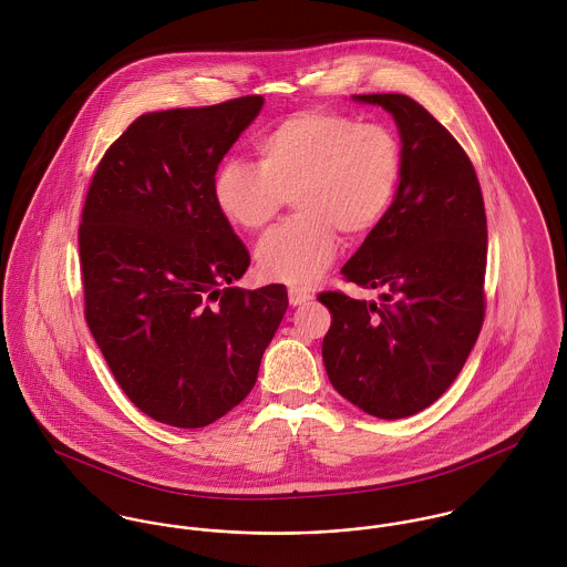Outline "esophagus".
<instances>
[{
	"label": "esophagus",
	"mask_w": 567,
	"mask_h": 567,
	"mask_svg": "<svg viewBox=\"0 0 567 567\" xmlns=\"http://www.w3.org/2000/svg\"><path fill=\"white\" fill-rule=\"evenodd\" d=\"M288 299H290V306L297 308V306H306L308 301H312L315 295L308 292V290H301V288H290L288 290Z\"/></svg>",
	"instance_id": "obj_1"
}]
</instances>
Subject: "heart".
<instances>
[{"instance_id":"b5f03b06","label":"heart","mask_w":567,"mask_h":567,"mask_svg":"<svg viewBox=\"0 0 567 567\" xmlns=\"http://www.w3.org/2000/svg\"><path fill=\"white\" fill-rule=\"evenodd\" d=\"M257 165L229 159L214 178L220 216L246 234L266 229L286 200L295 216L255 248L259 272L277 284L312 286L349 243L371 236L402 178V146L382 124L338 111H301L264 133Z\"/></svg>"}]
</instances>
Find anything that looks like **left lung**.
<instances>
[{"label": "left lung", "mask_w": 567, "mask_h": 567, "mask_svg": "<svg viewBox=\"0 0 567 567\" xmlns=\"http://www.w3.org/2000/svg\"><path fill=\"white\" fill-rule=\"evenodd\" d=\"M393 115L402 178L380 227L342 266L347 281L382 290L380 303L323 292L331 386L378 419L434 404L461 373L485 319L486 216L461 144L404 93L353 95Z\"/></svg>", "instance_id": "8db88e82"}]
</instances>
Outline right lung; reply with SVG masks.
I'll return each mask as SVG.
<instances>
[{
	"label": "right lung",
	"instance_id": "add662e5",
	"mask_svg": "<svg viewBox=\"0 0 567 567\" xmlns=\"http://www.w3.org/2000/svg\"><path fill=\"white\" fill-rule=\"evenodd\" d=\"M261 95L137 117L97 165L79 231L84 317L142 412L205 427L243 402L288 310L234 286L250 257L214 203L216 169Z\"/></svg>",
	"mask_w": 567,
	"mask_h": 567
}]
</instances>
